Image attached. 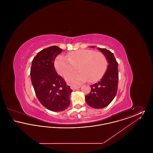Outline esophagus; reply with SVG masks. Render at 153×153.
Returning <instances> with one entry per match:
<instances>
[{
	"label": "esophagus",
	"instance_id": "34e87169",
	"mask_svg": "<svg viewBox=\"0 0 153 153\" xmlns=\"http://www.w3.org/2000/svg\"><path fill=\"white\" fill-rule=\"evenodd\" d=\"M80 87H81V86H77V85H71V88L73 90H76V89L80 88Z\"/></svg>",
	"mask_w": 153,
	"mask_h": 153
}]
</instances>
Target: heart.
<instances>
[{"label": "heart", "instance_id": "obj_1", "mask_svg": "<svg viewBox=\"0 0 153 153\" xmlns=\"http://www.w3.org/2000/svg\"><path fill=\"white\" fill-rule=\"evenodd\" d=\"M67 57L58 56L56 61V67L59 74L65 77L78 67L80 72L66 77L68 81L75 83H81L87 80L89 82L99 80L107 68V59L102 52L79 50L69 53Z\"/></svg>", "mask_w": 153, "mask_h": 153}]
</instances>
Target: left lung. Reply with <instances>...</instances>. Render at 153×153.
I'll list each match as a JSON object with an SVG mask.
<instances>
[{"mask_svg": "<svg viewBox=\"0 0 153 153\" xmlns=\"http://www.w3.org/2000/svg\"><path fill=\"white\" fill-rule=\"evenodd\" d=\"M99 49L107 59L108 68L102 79L90 85L91 91L85 96L88 105L97 109L107 107L113 100L117 95L119 80L118 63L114 54L106 49Z\"/></svg>", "mask_w": 153, "mask_h": 153, "instance_id": "8db88e82", "label": "left lung"}]
</instances>
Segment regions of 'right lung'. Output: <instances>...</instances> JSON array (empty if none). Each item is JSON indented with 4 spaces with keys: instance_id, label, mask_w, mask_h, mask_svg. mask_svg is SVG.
Returning a JSON list of instances; mask_svg holds the SVG:
<instances>
[{
    "instance_id": "right-lung-1",
    "label": "right lung",
    "mask_w": 153,
    "mask_h": 153,
    "mask_svg": "<svg viewBox=\"0 0 153 153\" xmlns=\"http://www.w3.org/2000/svg\"><path fill=\"white\" fill-rule=\"evenodd\" d=\"M62 51L57 46L42 50L33 58L30 69L36 97L45 108L54 112L64 111L69 107L72 91L54 68L55 58Z\"/></svg>"
}]
</instances>
